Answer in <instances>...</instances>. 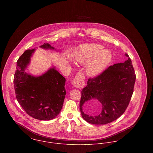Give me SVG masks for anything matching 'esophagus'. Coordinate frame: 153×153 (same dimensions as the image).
I'll list each match as a JSON object with an SVG mask.
<instances>
[{"instance_id": "obj_1", "label": "esophagus", "mask_w": 153, "mask_h": 153, "mask_svg": "<svg viewBox=\"0 0 153 153\" xmlns=\"http://www.w3.org/2000/svg\"><path fill=\"white\" fill-rule=\"evenodd\" d=\"M85 76L81 72H78L75 76V78L72 80V85L74 87L79 89H81L84 87Z\"/></svg>"}]
</instances>
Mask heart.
Wrapping results in <instances>:
<instances>
[{
    "instance_id": "heart-1",
    "label": "heart",
    "mask_w": 153,
    "mask_h": 153,
    "mask_svg": "<svg viewBox=\"0 0 153 153\" xmlns=\"http://www.w3.org/2000/svg\"><path fill=\"white\" fill-rule=\"evenodd\" d=\"M100 44H86L81 46L75 56L76 61L80 64L90 62L86 72L91 76H96L102 73L109 65L112 59V53L109 50L104 49Z\"/></svg>"
}]
</instances>
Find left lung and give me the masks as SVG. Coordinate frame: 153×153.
Masks as SVG:
<instances>
[{
	"instance_id": "8db88e82",
	"label": "left lung",
	"mask_w": 153,
	"mask_h": 153,
	"mask_svg": "<svg viewBox=\"0 0 153 153\" xmlns=\"http://www.w3.org/2000/svg\"><path fill=\"white\" fill-rule=\"evenodd\" d=\"M123 63L110 66L100 75L89 78L87 87L81 91L79 108L82 118L88 123L95 125L108 124L119 118L127 109L133 93L135 74L131 59ZM97 99L102 105L99 114L91 116L89 101ZM87 110L85 113L83 107Z\"/></svg>"
}]
</instances>
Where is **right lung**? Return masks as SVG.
Instances as JSON below:
<instances>
[{
  "label": "right lung",
  "mask_w": 153,
  "mask_h": 153,
  "mask_svg": "<svg viewBox=\"0 0 153 153\" xmlns=\"http://www.w3.org/2000/svg\"><path fill=\"white\" fill-rule=\"evenodd\" d=\"M40 48L56 50L48 43ZM35 50L25 51L18 59L14 87L18 102L29 115L48 121L55 118L62 108L66 95L65 78L54 66L38 76L27 73L25 71Z\"/></svg>",
  "instance_id": "obj_1"
}]
</instances>
